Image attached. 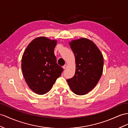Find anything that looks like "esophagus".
<instances>
[{
    "instance_id": "obj_1",
    "label": "esophagus",
    "mask_w": 128,
    "mask_h": 128,
    "mask_svg": "<svg viewBox=\"0 0 128 128\" xmlns=\"http://www.w3.org/2000/svg\"><path fill=\"white\" fill-rule=\"evenodd\" d=\"M67 66H68V65H67L66 64H65V65H64V66H63V68H64V69H65V68H67Z\"/></svg>"
}]
</instances>
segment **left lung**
<instances>
[{
	"label": "left lung",
	"mask_w": 128,
	"mask_h": 128,
	"mask_svg": "<svg viewBox=\"0 0 128 128\" xmlns=\"http://www.w3.org/2000/svg\"><path fill=\"white\" fill-rule=\"evenodd\" d=\"M69 45L76 65L74 76L67 82L75 94L84 95L92 90L100 80L103 70V55L97 46L86 38L72 40Z\"/></svg>",
	"instance_id": "8db88e82"
}]
</instances>
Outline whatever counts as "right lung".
Instances as JSON below:
<instances>
[{"label": "right lung", "mask_w": 128, "mask_h": 128, "mask_svg": "<svg viewBox=\"0 0 128 128\" xmlns=\"http://www.w3.org/2000/svg\"><path fill=\"white\" fill-rule=\"evenodd\" d=\"M56 44V40L38 37L28 45L22 55V69L24 79L37 94L48 92L63 71L57 63L54 54Z\"/></svg>", "instance_id": "obj_1"}]
</instances>
